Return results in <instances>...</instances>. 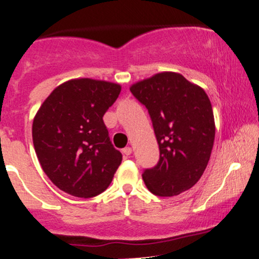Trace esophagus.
Here are the masks:
<instances>
[{
    "label": "esophagus",
    "mask_w": 259,
    "mask_h": 259,
    "mask_svg": "<svg viewBox=\"0 0 259 259\" xmlns=\"http://www.w3.org/2000/svg\"><path fill=\"white\" fill-rule=\"evenodd\" d=\"M122 154L126 155V156H128V155L132 154V148L126 147L124 149H122Z\"/></svg>",
    "instance_id": "34e87169"
}]
</instances>
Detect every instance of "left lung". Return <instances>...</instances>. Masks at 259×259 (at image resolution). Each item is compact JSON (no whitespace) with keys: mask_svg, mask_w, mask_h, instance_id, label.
<instances>
[{"mask_svg":"<svg viewBox=\"0 0 259 259\" xmlns=\"http://www.w3.org/2000/svg\"><path fill=\"white\" fill-rule=\"evenodd\" d=\"M153 121L160 160L145 169L143 181L151 193L176 196L201 178L213 148L215 124L203 88L183 75L163 71L130 87Z\"/></svg>","mask_w":259,"mask_h":259,"instance_id":"left-lung-1","label":"left lung"}]
</instances>
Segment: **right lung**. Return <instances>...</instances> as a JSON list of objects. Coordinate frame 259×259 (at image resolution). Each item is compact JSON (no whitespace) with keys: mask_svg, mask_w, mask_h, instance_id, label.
<instances>
[{"mask_svg":"<svg viewBox=\"0 0 259 259\" xmlns=\"http://www.w3.org/2000/svg\"><path fill=\"white\" fill-rule=\"evenodd\" d=\"M121 84L82 77L54 88L36 112L32 142L52 183L72 196L93 197L114 178L122 155L112 147L103 116Z\"/></svg>","mask_w":259,"mask_h":259,"instance_id":"obj_1","label":"right lung"}]
</instances>
